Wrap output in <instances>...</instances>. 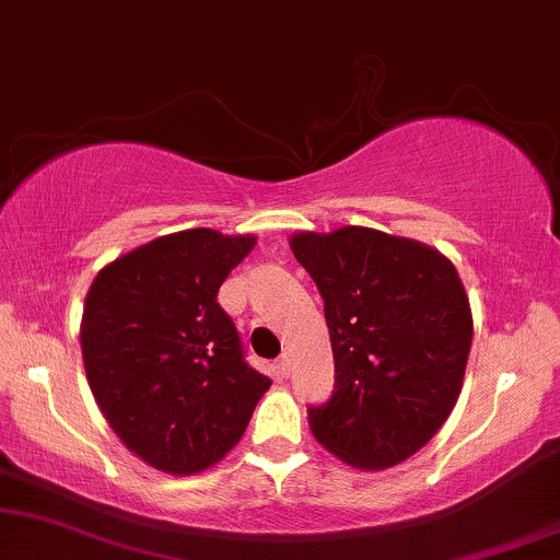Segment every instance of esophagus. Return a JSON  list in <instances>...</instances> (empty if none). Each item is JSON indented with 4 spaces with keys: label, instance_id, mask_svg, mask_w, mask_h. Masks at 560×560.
<instances>
[{
    "label": "esophagus",
    "instance_id": "34e87169",
    "mask_svg": "<svg viewBox=\"0 0 560 560\" xmlns=\"http://www.w3.org/2000/svg\"><path fill=\"white\" fill-rule=\"evenodd\" d=\"M275 370H278L280 377H288V374H290V357L288 354H280L278 357V364H275Z\"/></svg>",
    "mask_w": 560,
    "mask_h": 560
}]
</instances>
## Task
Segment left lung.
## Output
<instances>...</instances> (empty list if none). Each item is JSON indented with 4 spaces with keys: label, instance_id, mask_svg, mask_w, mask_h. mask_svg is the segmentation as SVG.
Here are the masks:
<instances>
[{
    "label": "left lung",
    "instance_id": "obj_1",
    "mask_svg": "<svg viewBox=\"0 0 560 560\" xmlns=\"http://www.w3.org/2000/svg\"><path fill=\"white\" fill-rule=\"evenodd\" d=\"M324 298L334 393L311 431L357 469L405 462L446 423L471 349V308L456 267L425 244L341 226L290 240Z\"/></svg>",
    "mask_w": 560,
    "mask_h": 560
}]
</instances>
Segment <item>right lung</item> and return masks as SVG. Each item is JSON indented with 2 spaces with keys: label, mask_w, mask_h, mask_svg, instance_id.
I'll return each instance as SVG.
<instances>
[{
  "label": "right lung",
  "mask_w": 560,
  "mask_h": 560,
  "mask_svg": "<svg viewBox=\"0 0 560 560\" xmlns=\"http://www.w3.org/2000/svg\"><path fill=\"white\" fill-rule=\"evenodd\" d=\"M255 236H158L106 265L83 305L89 387L121 443L160 471L196 474L242 439L270 377L252 370L221 282Z\"/></svg>",
  "instance_id": "obj_1"
}]
</instances>
